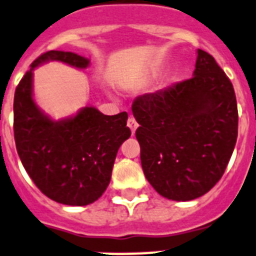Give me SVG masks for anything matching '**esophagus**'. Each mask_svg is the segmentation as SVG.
<instances>
[{
  "label": "esophagus",
  "instance_id": "esophagus-1",
  "mask_svg": "<svg viewBox=\"0 0 256 256\" xmlns=\"http://www.w3.org/2000/svg\"><path fill=\"white\" fill-rule=\"evenodd\" d=\"M128 128L132 130V134H134L135 130H136V128H138V122L135 121V118H134V117H128Z\"/></svg>",
  "mask_w": 256,
  "mask_h": 256
}]
</instances>
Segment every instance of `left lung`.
I'll return each instance as SVG.
<instances>
[{
	"label": "left lung",
	"instance_id": "obj_1",
	"mask_svg": "<svg viewBox=\"0 0 256 256\" xmlns=\"http://www.w3.org/2000/svg\"><path fill=\"white\" fill-rule=\"evenodd\" d=\"M142 168L161 196L192 200L220 181L238 135L230 79L198 49L194 76L132 102Z\"/></svg>",
	"mask_w": 256,
	"mask_h": 256
}]
</instances>
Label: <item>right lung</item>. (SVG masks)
I'll use <instances>...</instances> for the list:
<instances>
[{
    "instance_id": "right-lung-1",
    "label": "right lung",
    "mask_w": 256,
    "mask_h": 256,
    "mask_svg": "<svg viewBox=\"0 0 256 256\" xmlns=\"http://www.w3.org/2000/svg\"><path fill=\"white\" fill-rule=\"evenodd\" d=\"M49 60L87 68L90 60L72 52L49 50L31 64L14 96V138L26 172L42 194L66 206H87L106 190L118 148L132 132L128 113L105 116L86 106L56 122L32 98V70Z\"/></svg>"
}]
</instances>
